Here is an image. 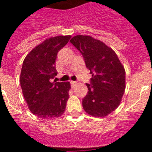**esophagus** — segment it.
I'll use <instances>...</instances> for the list:
<instances>
[{"mask_svg":"<svg viewBox=\"0 0 152 152\" xmlns=\"http://www.w3.org/2000/svg\"><path fill=\"white\" fill-rule=\"evenodd\" d=\"M71 84H72V87H75V86L77 84V82H75V81H73V80H72V81H71Z\"/></svg>","mask_w":152,"mask_h":152,"instance_id":"34e87169","label":"esophagus"}]
</instances>
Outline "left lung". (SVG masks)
<instances>
[{"instance_id": "1", "label": "left lung", "mask_w": 152, "mask_h": 152, "mask_svg": "<svg viewBox=\"0 0 152 152\" xmlns=\"http://www.w3.org/2000/svg\"><path fill=\"white\" fill-rule=\"evenodd\" d=\"M71 43L81 53L92 77L82 100L86 113L103 117L119 107L126 88V72L116 52L89 36H74Z\"/></svg>"}]
</instances>
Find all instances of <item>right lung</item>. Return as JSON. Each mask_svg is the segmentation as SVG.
Segmentation results:
<instances>
[{"mask_svg": "<svg viewBox=\"0 0 152 152\" xmlns=\"http://www.w3.org/2000/svg\"><path fill=\"white\" fill-rule=\"evenodd\" d=\"M71 36H58L45 39L26 56L21 69L23 94L29 109L42 119L61 116L69 98V82H51L57 75L56 60L58 51L68 42Z\"/></svg>", "mask_w": 152, "mask_h": 152, "instance_id": "add662e5", "label": "right lung"}]
</instances>
